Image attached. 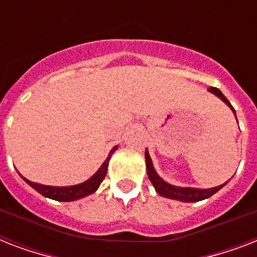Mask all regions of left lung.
I'll use <instances>...</instances> for the list:
<instances>
[{
	"label": "left lung",
	"instance_id": "8db88e82",
	"mask_svg": "<svg viewBox=\"0 0 257 257\" xmlns=\"http://www.w3.org/2000/svg\"><path fill=\"white\" fill-rule=\"evenodd\" d=\"M209 92L215 93L216 96L220 97L221 100L225 102V104L229 106V108L233 110L235 113V109L231 105V102L227 100V97L224 96L223 93L220 92L217 88H213V86H209L208 89ZM236 116V113H235ZM145 160H147V172H148V177L149 180L152 181L153 187L157 191V193L161 196H164V197H168V199H173V200H180V201H188V203H193V201H200V200L208 199V197H211L212 195H215L216 192L221 189V188L225 185H219V187L215 188H209V189H196V188H180V187H175V185H171V184L165 183L164 180L159 177V175L156 173L155 168H153L152 165V160H151V157H149L148 151H145Z\"/></svg>",
	"mask_w": 257,
	"mask_h": 257
}]
</instances>
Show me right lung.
I'll return each mask as SVG.
<instances>
[{
    "mask_svg": "<svg viewBox=\"0 0 257 257\" xmlns=\"http://www.w3.org/2000/svg\"><path fill=\"white\" fill-rule=\"evenodd\" d=\"M117 149V147L110 151L108 159L104 161V164L101 165V168L94 173V175L85 181V183L78 184V185H73V187H48V185H41V184L32 183L29 180L24 179L26 183L29 184L30 187L34 188L38 193H41L45 197L49 199L57 200V201H73V200L81 199L85 196L90 195L93 192H96V189L100 187V184L102 183L105 175H106V169H108L109 159L112 156V153Z\"/></svg>",
    "mask_w": 257,
    "mask_h": 257,
    "instance_id": "add662e5",
    "label": "right lung"
}]
</instances>
